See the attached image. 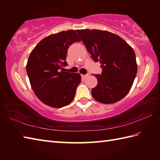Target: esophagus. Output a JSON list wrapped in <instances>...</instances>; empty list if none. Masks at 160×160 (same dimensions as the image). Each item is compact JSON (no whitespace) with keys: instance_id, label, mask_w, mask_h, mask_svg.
Returning <instances> with one entry per match:
<instances>
[{"instance_id":"obj_1","label":"esophagus","mask_w":160,"mask_h":160,"mask_svg":"<svg viewBox=\"0 0 160 160\" xmlns=\"http://www.w3.org/2000/svg\"><path fill=\"white\" fill-rule=\"evenodd\" d=\"M88 76H89V75H88V74H87V75H83V74H82V75H81V77H82V78H84H84H86Z\"/></svg>"}]
</instances>
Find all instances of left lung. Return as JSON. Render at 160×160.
Listing matches in <instances>:
<instances>
[{
	"instance_id": "8db88e82",
	"label": "left lung",
	"mask_w": 160,
	"mask_h": 160,
	"mask_svg": "<svg viewBox=\"0 0 160 160\" xmlns=\"http://www.w3.org/2000/svg\"><path fill=\"white\" fill-rule=\"evenodd\" d=\"M84 45L95 62L100 61L102 74L91 90L96 101L113 104L127 96L136 76L138 65L134 50L121 37L107 31L78 29Z\"/></svg>"
}]
</instances>
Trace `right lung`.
Returning a JSON list of instances; mask_svg holds the SVG:
<instances>
[{"label":"right lung","instance_id":"1","mask_svg":"<svg viewBox=\"0 0 160 160\" xmlns=\"http://www.w3.org/2000/svg\"><path fill=\"white\" fill-rule=\"evenodd\" d=\"M80 40L74 30L60 32L40 40L30 53L26 65L30 84L36 96L47 106L61 108L73 100L81 82L80 75L60 69L67 65L68 48Z\"/></svg>","mask_w":160,"mask_h":160}]
</instances>
